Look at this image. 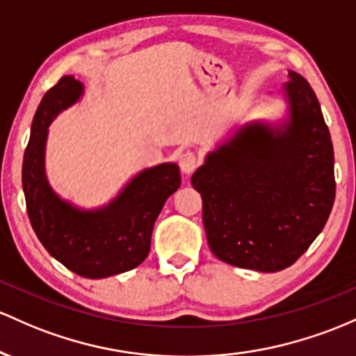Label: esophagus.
I'll return each mask as SVG.
<instances>
[{
	"instance_id": "esophagus-1",
	"label": "esophagus",
	"mask_w": 356,
	"mask_h": 356,
	"mask_svg": "<svg viewBox=\"0 0 356 356\" xmlns=\"http://www.w3.org/2000/svg\"><path fill=\"white\" fill-rule=\"evenodd\" d=\"M197 166H198V158L197 154L191 153V151H186V153H183L181 156H179V168H181V171L185 175L193 173V171L197 170Z\"/></svg>"
}]
</instances>
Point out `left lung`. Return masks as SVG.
<instances>
[{
  "instance_id": "1",
  "label": "left lung",
  "mask_w": 356,
  "mask_h": 356,
  "mask_svg": "<svg viewBox=\"0 0 356 356\" xmlns=\"http://www.w3.org/2000/svg\"><path fill=\"white\" fill-rule=\"evenodd\" d=\"M277 124L250 121L191 177L210 250L227 264L277 273L306 252L334 202V154L318 97L289 70Z\"/></svg>"
}]
</instances>
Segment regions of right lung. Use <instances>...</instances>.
Instances as JSON below:
<instances>
[{
  "label": "right lung",
  "mask_w": 356,
  "mask_h": 356,
  "mask_svg": "<svg viewBox=\"0 0 356 356\" xmlns=\"http://www.w3.org/2000/svg\"><path fill=\"white\" fill-rule=\"evenodd\" d=\"M83 95V83L65 75L43 95L23 156L26 211L38 241L72 273L104 279L141 264L151 249L159 211L181 185L177 163L146 168L99 209H81L50 186L45 173L49 126Z\"/></svg>",
  "instance_id": "right-lung-1"
}]
</instances>
